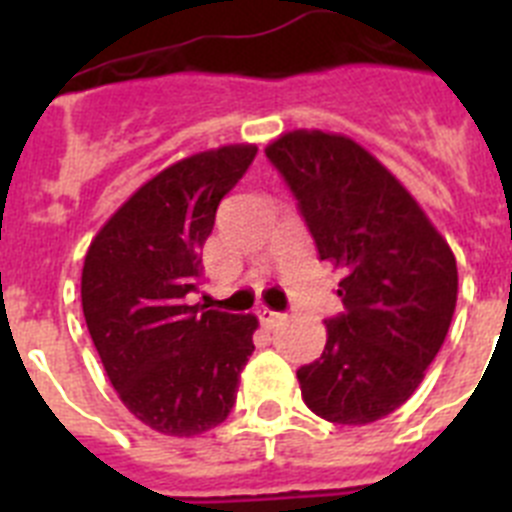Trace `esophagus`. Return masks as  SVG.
Listing matches in <instances>:
<instances>
[{
	"mask_svg": "<svg viewBox=\"0 0 512 512\" xmlns=\"http://www.w3.org/2000/svg\"><path fill=\"white\" fill-rule=\"evenodd\" d=\"M256 315H259V320H261V325H264V328H274L277 323H282V315H279V312H274V310H269L266 305H261L259 310H256Z\"/></svg>",
	"mask_w": 512,
	"mask_h": 512,
	"instance_id": "esophagus-1",
	"label": "esophagus"
}]
</instances>
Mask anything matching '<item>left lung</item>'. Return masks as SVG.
I'll return each instance as SVG.
<instances>
[{
  "label": "left lung",
  "mask_w": 512,
  "mask_h": 512,
  "mask_svg": "<svg viewBox=\"0 0 512 512\" xmlns=\"http://www.w3.org/2000/svg\"><path fill=\"white\" fill-rule=\"evenodd\" d=\"M266 156L297 197L320 259L343 271L346 310L325 320L320 359L297 369L302 400L330 423H374L410 400L443 346L459 292L454 251L356 140L292 130Z\"/></svg>",
  "instance_id": "1"
}]
</instances>
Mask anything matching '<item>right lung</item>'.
Masks as SVG:
<instances>
[{
	"label": "right lung",
	"mask_w": 512,
	"mask_h": 512,
	"mask_svg": "<svg viewBox=\"0 0 512 512\" xmlns=\"http://www.w3.org/2000/svg\"><path fill=\"white\" fill-rule=\"evenodd\" d=\"M253 143L194 153L158 171L99 228L81 269V307L122 405L164 436H200L228 418L253 354L256 315L187 305L220 200Z\"/></svg>",
	"instance_id": "obj_1"
}]
</instances>
